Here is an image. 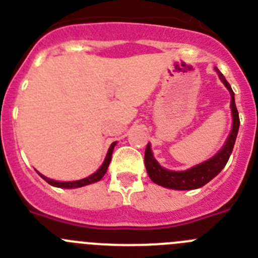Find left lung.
<instances>
[{
  "label": "left lung",
  "instance_id": "1",
  "mask_svg": "<svg viewBox=\"0 0 258 258\" xmlns=\"http://www.w3.org/2000/svg\"><path fill=\"white\" fill-rule=\"evenodd\" d=\"M216 71H217L221 81L225 84V86L229 89L230 94H231V104L230 106H231L232 112V129L226 143H225L222 150L216 156L204 161V163L199 164V165L194 166L191 169L183 170V172H173V170L161 168L159 163L154 159V156H152L150 145H147L145 151V165L147 173H149V177L154 183L163 186V187L174 188V190H194V188H199L206 183H208L211 179H213L223 169V166L226 165L227 161H229V157L231 155L232 149H234V145H235L240 120H239V113L235 106L234 92H232L231 86H230L225 76L221 74L217 68H216Z\"/></svg>",
  "mask_w": 258,
  "mask_h": 258
}]
</instances>
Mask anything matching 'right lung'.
Listing matches in <instances>:
<instances>
[{
    "label": "right lung",
    "mask_w": 258,
    "mask_h": 258,
    "mask_svg": "<svg viewBox=\"0 0 258 258\" xmlns=\"http://www.w3.org/2000/svg\"><path fill=\"white\" fill-rule=\"evenodd\" d=\"M115 145H116V142H113L112 145L109 146V150H108V152H107V156H106V159H104V161H103V164H102L101 168H99V169H98L94 174L89 175V177H86V178H84V179H80V181H74V182H59V181H54V179L46 178V177H44V175L40 174V173H38V174H40L41 177H42V178L47 182V183L51 184V186H55V187H63V188H76V187H81V186H86V184H90V183H94V182L101 181L102 177H103L107 172V168H108L109 161H111V157H112V152H113V147H115Z\"/></svg>",
    "instance_id": "right-lung-1"
}]
</instances>
